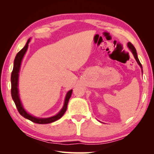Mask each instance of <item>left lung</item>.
I'll list each match as a JSON object with an SVG mask.
<instances>
[{"mask_svg": "<svg viewBox=\"0 0 154 154\" xmlns=\"http://www.w3.org/2000/svg\"><path fill=\"white\" fill-rule=\"evenodd\" d=\"M128 46L129 49H130V50H131V51L132 52V54H133V55H134V58L136 59V60H137V62H138V64H139L140 65V66L142 68V65H141V64H140V61H139V58H138V57H137V51H136V49H135V48L134 47V45H132V44L131 43L129 42L128 43Z\"/></svg>", "mask_w": 154, "mask_h": 154, "instance_id": "left-lung-1", "label": "left lung"}]
</instances>
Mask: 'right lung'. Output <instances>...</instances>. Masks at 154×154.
<instances>
[{"instance_id": "obj_1", "label": "right lung", "mask_w": 154, "mask_h": 154, "mask_svg": "<svg viewBox=\"0 0 154 154\" xmlns=\"http://www.w3.org/2000/svg\"><path fill=\"white\" fill-rule=\"evenodd\" d=\"M30 38L28 40L26 44L24 46V48L21 49V50L18 52L16 56H15V58L14 60V69H13V71L11 72V96L13 100H14V103L15 104V106H16L18 112H19L21 116L24 117V118L29 119L31 122H34V123L36 124H49L51 123V122H54L56 120H58L60 118H61L63 115L64 114L65 112L66 111L67 109V105L68 103H69V100L71 96V94L72 90H71L68 92L66 94V98H65V101H64V105L63 108L61 109V111L59 112V113L56 115L55 116L51 117V118H35V117L32 116L31 115L28 114L26 111L23 106L22 105V103L20 102V99L19 97V94H18V76H19V71L20 69V65L21 62H22V58L24 57V54L26 51L28 46V43L30 42Z\"/></svg>"}]
</instances>
